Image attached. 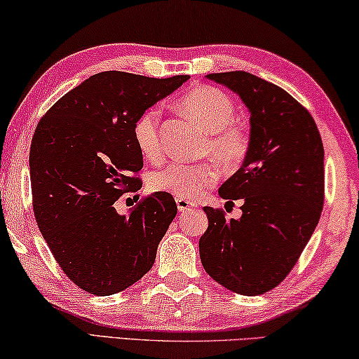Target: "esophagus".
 Masks as SVG:
<instances>
[{
    "label": "esophagus",
    "instance_id": "34e87169",
    "mask_svg": "<svg viewBox=\"0 0 359 359\" xmlns=\"http://www.w3.org/2000/svg\"><path fill=\"white\" fill-rule=\"evenodd\" d=\"M176 207H178L180 212L186 213V212H191L196 205L189 201H184V198H176Z\"/></svg>",
    "mask_w": 359,
    "mask_h": 359
}]
</instances>
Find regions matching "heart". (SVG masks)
Masks as SVG:
<instances>
[{"mask_svg":"<svg viewBox=\"0 0 359 359\" xmlns=\"http://www.w3.org/2000/svg\"><path fill=\"white\" fill-rule=\"evenodd\" d=\"M181 109L208 135L203 154L212 156L223 167H237L249 151V137L234 125L236 106L229 96L215 88L202 86L187 93L181 99ZM158 107H149L136 118L133 140L142 156L149 161L161 154L158 135ZM217 168L212 163L168 165L154 172L149 186L156 192H165L175 198L196 201L207 187L217 181Z\"/></svg>","mask_w":359,"mask_h":359,"instance_id":"obj_1","label":"heart"}]
</instances>
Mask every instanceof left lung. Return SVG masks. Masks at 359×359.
Here are the masks:
<instances>
[{"label":"left lung","mask_w":359,"mask_h":359,"mask_svg":"<svg viewBox=\"0 0 359 359\" xmlns=\"http://www.w3.org/2000/svg\"><path fill=\"white\" fill-rule=\"evenodd\" d=\"M250 114L249 151L218 189L242 201L241 218L203 207V269L223 287L262 295L280 284L313 236L324 202V147L308 110L287 91L249 72L208 74Z\"/></svg>","instance_id":"left-lung-1"}]
</instances>
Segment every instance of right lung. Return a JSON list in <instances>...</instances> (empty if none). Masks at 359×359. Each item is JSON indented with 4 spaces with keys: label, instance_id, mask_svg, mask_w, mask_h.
<instances>
[{
    "label": "right lung",
    "instance_id": "1",
    "mask_svg": "<svg viewBox=\"0 0 359 359\" xmlns=\"http://www.w3.org/2000/svg\"><path fill=\"white\" fill-rule=\"evenodd\" d=\"M187 80L101 72L60 97L36 126L30 181L38 228L62 271L90 294L122 292L156 262L178 212L175 198L154 192L130 215L114 202L140 189L136 118Z\"/></svg>",
    "mask_w": 359,
    "mask_h": 359
}]
</instances>
